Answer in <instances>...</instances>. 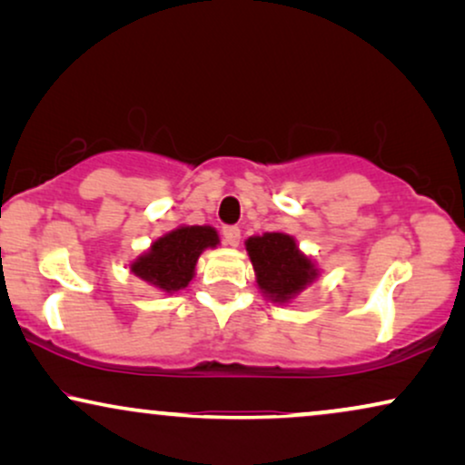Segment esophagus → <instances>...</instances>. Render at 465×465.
I'll use <instances>...</instances> for the list:
<instances>
[{
	"label": "esophagus",
	"mask_w": 465,
	"mask_h": 465,
	"mask_svg": "<svg viewBox=\"0 0 465 465\" xmlns=\"http://www.w3.org/2000/svg\"><path fill=\"white\" fill-rule=\"evenodd\" d=\"M223 240H225V244H229V246H238L240 244V229L233 225L225 227L223 229Z\"/></svg>",
	"instance_id": "obj_1"
}]
</instances>
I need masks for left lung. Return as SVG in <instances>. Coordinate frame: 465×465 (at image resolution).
Here are the masks:
<instances>
[{
    "label": "left lung",
    "mask_w": 465,
    "mask_h": 465,
    "mask_svg": "<svg viewBox=\"0 0 465 465\" xmlns=\"http://www.w3.org/2000/svg\"><path fill=\"white\" fill-rule=\"evenodd\" d=\"M255 270V282L272 304H289L321 276L312 257L300 251L295 238L282 232H265L244 242Z\"/></svg>",
    "instance_id": "left-lung-1"
}]
</instances>
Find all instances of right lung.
<instances>
[{
    "mask_svg": "<svg viewBox=\"0 0 465 465\" xmlns=\"http://www.w3.org/2000/svg\"><path fill=\"white\" fill-rule=\"evenodd\" d=\"M219 233L210 225H181L154 240L148 251L129 263V270L163 293H176L195 276L197 259L219 246Z\"/></svg>",
    "mask_w": 465,
    "mask_h": 465,
    "instance_id": "right-lung-1",
    "label": "right lung"
}]
</instances>
